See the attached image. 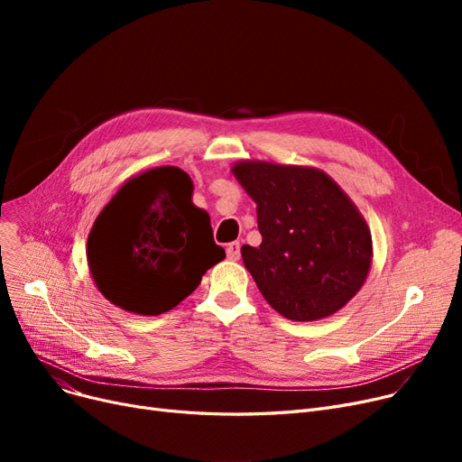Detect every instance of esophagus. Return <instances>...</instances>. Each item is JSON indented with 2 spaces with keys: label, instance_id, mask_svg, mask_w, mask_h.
<instances>
[{
  "label": "esophagus",
  "instance_id": "esophagus-1",
  "mask_svg": "<svg viewBox=\"0 0 462 462\" xmlns=\"http://www.w3.org/2000/svg\"><path fill=\"white\" fill-rule=\"evenodd\" d=\"M226 256H228V260H239V256H241V247H239V244L237 241H234V244H228V247H226Z\"/></svg>",
  "mask_w": 462,
  "mask_h": 462
}]
</instances>
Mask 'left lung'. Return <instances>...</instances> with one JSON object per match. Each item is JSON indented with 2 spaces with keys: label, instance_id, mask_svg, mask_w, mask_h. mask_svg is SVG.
<instances>
[{
  "label": "left lung",
  "instance_id": "obj_1",
  "mask_svg": "<svg viewBox=\"0 0 462 462\" xmlns=\"http://www.w3.org/2000/svg\"><path fill=\"white\" fill-rule=\"evenodd\" d=\"M256 202L260 247L241 258L284 319L312 322L343 309L371 270L373 237L346 192L319 168L265 161L232 166Z\"/></svg>",
  "mask_w": 462,
  "mask_h": 462
}]
</instances>
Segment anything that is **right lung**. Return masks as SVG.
I'll return each instance as SVG.
<instances>
[{"label":"right lung","instance_id":"add662e5","mask_svg":"<svg viewBox=\"0 0 462 462\" xmlns=\"http://www.w3.org/2000/svg\"><path fill=\"white\" fill-rule=\"evenodd\" d=\"M192 181L178 166L131 178L95 218L88 265L99 292L142 317L174 309L221 262L209 215L190 200Z\"/></svg>","mask_w":462,"mask_h":462}]
</instances>
